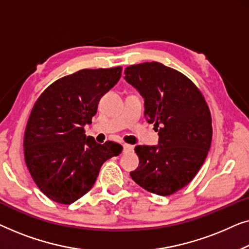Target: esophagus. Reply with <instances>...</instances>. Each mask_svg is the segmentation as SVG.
Returning <instances> with one entry per match:
<instances>
[{"label": "esophagus", "mask_w": 249, "mask_h": 249, "mask_svg": "<svg viewBox=\"0 0 249 249\" xmlns=\"http://www.w3.org/2000/svg\"><path fill=\"white\" fill-rule=\"evenodd\" d=\"M133 150V145L131 144H124V152H129Z\"/></svg>", "instance_id": "obj_1"}]
</instances>
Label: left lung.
<instances>
[{
	"mask_svg": "<svg viewBox=\"0 0 249 249\" xmlns=\"http://www.w3.org/2000/svg\"><path fill=\"white\" fill-rule=\"evenodd\" d=\"M124 79L144 98V117L159 134L157 146H135L140 162L132 179L150 193H176L193 180L211 146L205 98L186 75L158 62L128 66Z\"/></svg>",
	"mask_w": 249,
	"mask_h": 249,
	"instance_id": "1",
	"label": "left lung"
}]
</instances>
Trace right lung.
<instances>
[{
  "instance_id": "1",
  "label": "right lung",
  "mask_w": 249,
  "mask_h": 249,
  "mask_svg": "<svg viewBox=\"0 0 249 249\" xmlns=\"http://www.w3.org/2000/svg\"><path fill=\"white\" fill-rule=\"evenodd\" d=\"M122 75V66L83 69L63 76L38 97L23 136L24 161L38 188L59 204H71L92 188L105 161L120 155V143L99 144L85 125L100 98Z\"/></svg>"
}]
</instances>
